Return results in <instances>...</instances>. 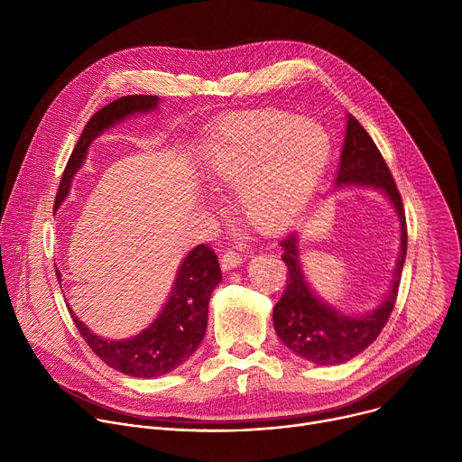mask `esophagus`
Listing matches in <instances>:
<instances>
[{
    "label": "esophagus",
    "instance_id": "34e87169",
    "mask_svg": "<svg viewBox=\"0 0 462 462\" xmlns=\"http://www.w3.org/2000/svg\"><path fill=\"white\" fill-rule=\"evenodd\" d=\"M243 254L241 252H237V250H226L225 254H223V257H221V267H223V271H232V269H236V267H239L241 263H243Z\"/></svg>",
    "mask_w": 462,
    "mask_h": 462
}]
</instances>
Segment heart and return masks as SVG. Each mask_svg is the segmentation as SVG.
Instances as JSON below:
<instances>
[{"instance_id": "heart-1", "label": "heart", "mask_w": 462, "mask_h": 462, "mask_svg": "<svg viewBox=\"0 0 462 462\" xmlns=\"http://www.w3.org/2000/svg\"><path fill=\"white\" fill-rule=\"evenodd\" d=\"M328 155L331 139L319 124L267 111L221 125L208 171L217 184L239 188V212L252 228L273 234L303 212Z\"/></svg>"}]
</instances>
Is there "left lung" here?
Masks as SVG:
<instances>
[{
    "label": "left lung",
    "instance_id": "8db88e82",
    "mask_svg": "<svg viewBox=\"0 0 462 462\" xmlns=\"http://www.w3.org/2000/svg\"><path fill=\"white\" fill-rule=\"evenodd\" d=\"M371 184L382 188L401 217L402 239L394 282L383 303L362 318L342 316L323 305L307 287L300 267V250L294 234L280 241L282 259L287 265V287L274 307V328L280 340L298 356L318 365H338L367 349L382 333L399 296V285L408 250V226L402 197L393 175L362 124L349 115L337 186Z\"/></svg>",
    "mask_w": 462,
    "mask_h": 462
}]
</instances>
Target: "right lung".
<instances>
[{
  "instance_id": "right-lung-1",
  "label": "right lung",
  "mask_w": 462,
  "mask_h": 462,
  "mask_svg": "<svg viewBox=\"0 0 462 462\" xmlns=\"http://www.w3.org/2000/svg\"><path fill=\"white\" fill-rule=\"evenodd\" d=\"M159 98L152 95H127L100 111L86 124L82 135L63 170L54 199V210L68 197L73 175L82 166L91 141L115 122L131 113L157 107ZM60 280V273H56ZM221 282L219 259L208 245L195 246L182 261L171 296L159 318L135 338L104 340L71 312L79 333L89 349L109 367L137 378L166 374L186 362L205 338L208 323V301L216 285Z\"/></svg>"
}]
</instances>
